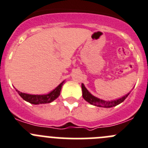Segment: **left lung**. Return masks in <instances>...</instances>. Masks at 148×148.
<instances>
[{"label": "left lung", "mask_w": 148, "mask_h": 148, "mask_svg": "<svg viewBox=\"0 0 148 148\" xmlns=\"http://www.w3.org/2000/svg\"><path fill=\"white\" fill-rule=\"evenodd\" d=\"M82 97L85 99L86 101H88V103H90L92 105L96 106V107H105V108H110V107H115V106L118 105L121 103H122L127 97L129 95L128 93V94H126L125 96H123V97L120 98V99H116V100L113 101H104L102 100V99H99V98L96 97V96H93L90 93L89 91L87 90V88H85V85L83 83H82Z\"/></svg>", "instance_id": "8db88e82"}]
</instances>
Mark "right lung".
<instances>
[{
  "label": "right lung",
  "mask_w": 148,
  "mask_h": 148,
  "mask_svg": "<svg viewBox=\"0 0 148 148\" xmlns=\"http://www.w3.org/2000/svg\"><path fill=\"white\" fill-rule=\"evenodd\" d=\"M65 81L62 82L60 85L55 88L53 90L49 92L47 94L44 95H32L27 94V93H22L20 91L16 90V91L18 93L25 101L32 103V104H42V103H51L54 100L57 99L60 94V90H61L62 86L63 85Z\"/></svg>",
  "instance_id": "1"
}]
</instances>
